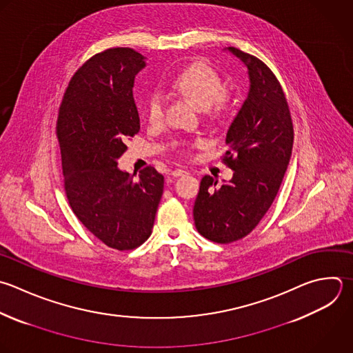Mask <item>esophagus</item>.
<instances>
[{"label":"esophagus","instance_id":"34e87169","mask_svg":"<svg viewBox=\"0 0 353 353\" xmlns=\"http://www.w3.org/2000/svg\"><path fill=\"white\" fill-rule=\"evenodd\" d=\"M185 174H186V170H185V168H175V170L171 172V175L175 176V178H178V176H181V175H185Z\"/></svg>","mask_w":353,"mask_h":353}]
</instances>
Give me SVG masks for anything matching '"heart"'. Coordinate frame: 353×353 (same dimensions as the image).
<instances>
[{"mask_svg": "<svg viewBox=\"0 0 353 353\" xmlns=\"http://www.w3.org/2000/svg\"><path fill=\"white\" fill-rule=\"evenodd\" d=\"M171 87L211 116L219 114L226 106L228 95L223 80L205 62H194L185 68L172 80ZM146 112L152 124H160L163 121L165 101L160 92H153L148 98Z\"/></svg>", "mask_w": 353, "mask_h": 353, "instance_id": "1", "label": "heart"}]
</instances>
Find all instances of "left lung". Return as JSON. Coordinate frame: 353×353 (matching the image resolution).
I'll return each mask as SVG.
<instances>
[{
    "label": "left lung",
    "mask_w": 353,
    "mask_h": 353,
    "mask_svg": "<svg viewBox=\"0 0 353 353\" xmlns=\"http://www.w3.org/2000/svg\"><path fill=\"white\" fill-rule=\"evenodd\" d=\"M248 69L250 91L226 134L229 182L203 176L193 207L197 232L228 244L245 237L270 208L290 163L294 128L283 88L258 58L228 48Z\"/></svg>",
    "instance_id": "1"
}]
</instances>
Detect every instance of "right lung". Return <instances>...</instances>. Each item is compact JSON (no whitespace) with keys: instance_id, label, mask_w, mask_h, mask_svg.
<instances>
[{"instance_id":"obj_1","label":"right lung","mask_w":353,"mask_h":353,"mask_svg":"<svg viewBox=\"0 0 353 353\" xmlns=\"http://www.w3.org/2000/svg\"><path fill=\"white\" fill-rule=\"evenodd\" d=\"M145 66L131 48L94 55L72 77L57 121L69 204L95 237L119 251L149 239L164 188L153 167L138 178L117 167L127 139L141 128L132 88Z\"/></svg>"}]
</instances>
